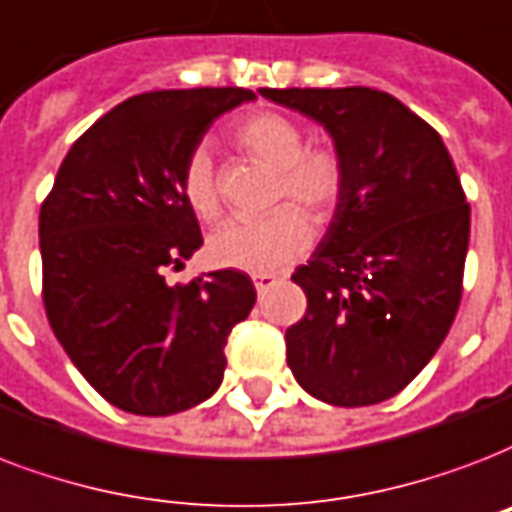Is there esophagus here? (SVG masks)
<instances>
[{"label":"esophagus","mask_w":512,"mask_h":512,"mask_svg":"<svg viewBox=\"0 0 512 512\" xmlns=\"http://www.w3.org/2000/svg\"><path fill=\"white\" fill-rule=\"evenodd\" d=\"M276 282H279V276H273V273H257V276H255V290L263 295V292L271 290Z\"/></svg>","instance_id":"1"}]
</instances>
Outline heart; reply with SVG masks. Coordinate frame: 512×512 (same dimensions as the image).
<instances>
[{"instance_id": "1", "label": "heart", "mask_w": 512, "mask_h": 512, "mask_svg": "<svg viewBox=\"0 0 512 512\" xmlns=\"http://www.w3.org/2000/svg\"><path fill=\"white\" fill-rule=\"evenodd\" d=\"M233 142L276 169L273 204L292 201L319 225L333 217L346 185V163L335 147L306 144L303 128L271 109L241 117L233 126ZM182 193L201 220H214L220 214L214 166L204 150H195L185 161ZM302 213L295 206H279L260 220L225 222L209 236V260L233 271H279L311 241V225Z\"/></svg>"}]
</instances>
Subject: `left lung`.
Masks as SVG:
<instances>
[{"mask_svg": "<svg viewBox=\"0 0 512 512\" xmlns=\"http://www.w3.org/2000/svg\"><path fill=\"white\" fill-rule=\"evenodd\" d=\"M317 120L346 163L325 239L292 282L306 314L287 330L298 384L341 408L411 384L454 325L470 204L435 128L373 88H260Z\"/></svg>", "mask_w": 512, "mask_h": 512, "instance_id": "obj_1", "label": "left lung"}]
</instances>
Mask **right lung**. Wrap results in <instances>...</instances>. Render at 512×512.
<instances>
[{
  "instance_id": "add662e5",
  "label": "right lung",
  "mask_w": 512,
  "mask_h": 512,
  "mask_svg": "<svg viewBox=\"0 0 512 512\" xmlns=\"http://www.w3.org/2000/svg\"><path fill=\"white\" fill-rule=\"evenodd\" d=\"M244 88L131 96L85 131L39 209L45 314L74 368L107 403L171 416L204 403L225 343L255 306L244 271L166 284L201 244L182 169Z\"/></svg>"
}]
</instances>
